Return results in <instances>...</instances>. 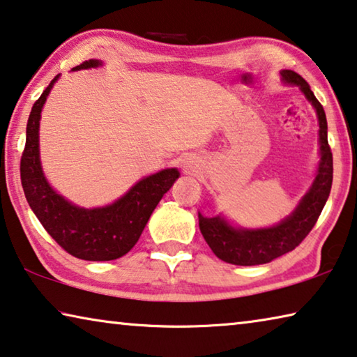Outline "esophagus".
<instances>
[{
    "mask_svg": "<svg viewBox=\"0 0 357 357\" xmlns=\"http://www.w3.org/2000/svg\"><path fill=\"white\" fill-rule=\"evenodd\" d=\"M188 165H189V163H188Z\"/></svg>",
    "mask_w": 357,
    "mask_h": 357,
    "instance_id": "34e87169",
    "label": "esophagus"
}]
</instances>
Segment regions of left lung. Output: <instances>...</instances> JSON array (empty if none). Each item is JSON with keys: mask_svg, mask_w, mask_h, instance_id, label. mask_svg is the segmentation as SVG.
I'll return each mask as SVG.
<instances>
[{"mask_svg": "<svg viewBox=\"0 0 357 357\" xmlns=\"http://www.w3.org/2000/svg\"><path fill=\"white\" fill-rule=\"evenodd\" d=\"M281 81L287 86H297L311 106L314 107L319 122V163L316 176L307 194L302 197L296 209L276 225L264 229L234 227L222 216L205 218L199 213V225L203 238L216 256L234 265H260L289 252L301 245L329 199L332 188V152L327 143V121L324 107L316 100L308 82L296 71H280Z\"/></svg>", "mask_w": 357, "mask_h": 357, "instance_id": "8db88e82", "label": "left lung"}]
</instances>
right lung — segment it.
I'll return each instance as SVG.
<instances>
[{
    "label": "right lung",
    "instance_id": "add662e5",
    "mask_svg": "<svg viewBox=\"0 0 357 357\" xmlns=\"http://www.w3.org/2000/svg\"><path fill=\"white\" fill-rule=\"evenodd\" d=\"M103 65L87 60L73 71ZM56 75L33 105L26 123L25 149L20 160V179L26 202L47 234L71 256L82 260H114L132 250L139 240L162 197L179 178L176 168L162 169L139 179L121 199L100 208H81L60 195L44 176L39 158V121Z\"/></svg>",
    "mask_w": 357,
    "mask_h": 357
}]
</instances>
